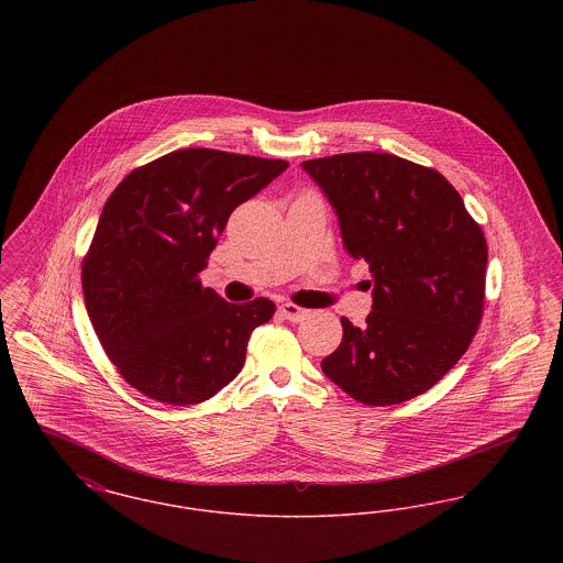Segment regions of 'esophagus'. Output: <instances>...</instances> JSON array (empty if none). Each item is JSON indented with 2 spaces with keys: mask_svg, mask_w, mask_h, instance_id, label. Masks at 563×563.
Here are the masks:
<instances>
[{
  "mask_svg": "<svg viewBox=\"0 0 563 563\" xmlns=\"http://www.w3.org/2000/svg\"><path fill=\"white\" fill-rule=\"evenodd\" d=\"M278 312H280V317H285L287 321L291 322L303 321V319L308 317V310H303V308H299V306H295V303H283V306L278 308Z\"/></svg>",
  "mask_w": 563,
  "mask_h": 563,
  "instance_id": "obj_1",
  "label": "esophagus"
}]
</instances>
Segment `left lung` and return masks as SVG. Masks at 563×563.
Instances as JSON below:
<instances>
[{"mask_svg":"<svg viewBox=\"0 0 563 563\" xmlns=\"http://www.w3.org/2000/svg\"><path fill=\"white\" fill-rule=\"evenodd\" d=\"M301 166L333 205L346 251L374 278L367 324L342 317V344L322 358V372L375 407L427 393L482 322V225L439 170L395 154L352 152Z\"/></svg>","mask_w":563,"mask_h":563,"instance_id":"obj_1","label":"left lung"}]
</instances>
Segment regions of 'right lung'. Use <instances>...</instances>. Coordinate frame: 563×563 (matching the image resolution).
I'll list each match as a JSON object with an SVG mask.
<instances>
[{
  "label": "right lung",
  "instance_id": "right-lung-1",
  "mask_svg": "<svg viewBox=\"0 0 563 563\" xmlns=\"http://www.w3.org/2000/svg\"><path fill=\"white\" fill-rule=\"evenodd\" d=\"M287 166L188 147L134 168L111 191L81 289L109 361L141 395L196 405L241 374L253 329L276 306L230 303L202 287L200 272L232 211Z\"/></svg>",
  "mask_w": 563,
  "mask_h": 563
}]
</instances>
